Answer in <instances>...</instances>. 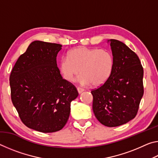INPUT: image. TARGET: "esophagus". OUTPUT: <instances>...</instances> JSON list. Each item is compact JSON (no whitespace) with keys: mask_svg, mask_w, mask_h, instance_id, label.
I'll list each match as a JSON object with an SVG mask.
<instances>
[{"mask_svg":"<svg viewBox=\"0 0 158 158\" xmlns=\"http://www.w3.org/2000/svg\"><path fill=\"white\" fill-rule=\"evenodd\" d=\"M77 90H78V93H81L83 91H84V89H82V88L78 87V88H77Z\"/></svg>","mask_w":158,"mask_h":158,"instance_id":"34e87169","label":"esophagus"}]
</instances>
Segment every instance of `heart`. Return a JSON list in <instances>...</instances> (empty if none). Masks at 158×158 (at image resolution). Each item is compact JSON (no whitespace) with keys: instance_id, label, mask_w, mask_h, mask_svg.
I'll list each match as a JSON object with an SVG mask.
<instances>
[{"instance_id":"heart-1","label":"heart","mask_w":158,"mask_h":158,"mask_svg":"<svg viewBox=\"0 0 158 158\" xmlns=\"http://www.w3.org/2000/svg\"><path fill=\"white\" fill-rule=\"evenodd\" d=\"M114 57L106 49L79 47L62 58L59 68L64 79L73 81L80 70L78 81L82 85H101L107 81L114 68Z\"/></svg>"}]
</instances>
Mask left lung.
<instances>
[{
    "label": "left lung",
    "instance_id": "1",
    "mask_svg": "<svg viewBox=\"0 0 158 158\" xmlns=\"http://www.w3.org/2000/svg\"><path fill=\"white\" fill-rule=\"evenodd\" d=\"M114 68L105 84L91 90L93 110L107 127H117L137 116L143 95V69L138 56L122 42L110 40Z\"/></svg>",
    "mask_w": 158,
    "mask_h": 158
}]
</instances>
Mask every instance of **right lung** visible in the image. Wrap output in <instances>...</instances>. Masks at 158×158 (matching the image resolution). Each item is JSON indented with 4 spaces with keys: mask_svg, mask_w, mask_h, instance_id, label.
Instances as JSON below:
<instances>
[{
    "mask_svg": "<svg viewBox=\"0 0 158 158\" xmlns=\"http://www.w3.org/2000/svg\"><path fill=\"white\" fill-rule=\"evenodd\" d=\"M62 45L34 41L19 57L10 77L11 99L26 126L47 133L60 130L79 93L63 79L56 56Z\"/></svg>",
    "mask_w": 158,
    "mask_h": 158,
    "instance_id": "obj_1",
    "label": "right lung"
}]
</instances>
